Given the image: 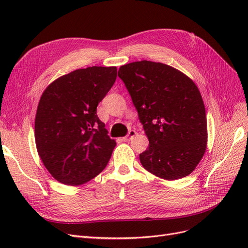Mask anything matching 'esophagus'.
<instances>
[{
  "label": "esophagus",
  "mask_w": 248,
  "mask_h": 248,
  "mask_svg": "<svg viewBox=\"0 0 248 248\" xmlns=\"http://www.w3.org/2000/svg\"><path fill=\"white\" fill-rule=\"evenodd\" d=\"M136 134H137V131H136V130H130V131L128 132V134H127L126 137L122 138L121 140H122L123 141H128V140H132V139H133V137L136 136Z\"/></svg>",
  "instance_id": "esophagus-1"
}]
</instances>
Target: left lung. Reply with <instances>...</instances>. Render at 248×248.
Here are the masks:
<instances>
[{"label":"left lung","mask_w":248,"mask_h":248,"mask_svg":"<svg viewBox=\"0 0 248 248\" xmlns=\"http://www.w3.org/2000/svg\"><path fill=\"white\" fill-rule=\"evenodd\" d=\"M149 140L140 154L151 174L177 180L197 168L207 148V119L197 85L171 66L139 61L120 67Z\"/></svg>","instance_id":"obj_1"}]
</instances>
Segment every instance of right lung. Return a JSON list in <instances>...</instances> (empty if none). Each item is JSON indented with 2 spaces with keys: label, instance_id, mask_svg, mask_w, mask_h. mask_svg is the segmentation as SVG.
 <instances>
[{
  "label": "right lung",
  "instance_id": "1",
  "mask_svg": "<svg viewBox=\"0 0 248 248\" xmlns=\"http://www.w3.org/2000/svg\"><path fill=\"white\" fill-rule=\"evenodd\" d=\"M116 78L117 67L93 66L65 74L44 90L35 141L44 167L59 182L84 184L107 167L116 141L96 111Z\"/></svg>",
  "mask_w": 248,
  "mask_h": 248
}]
</instances>
